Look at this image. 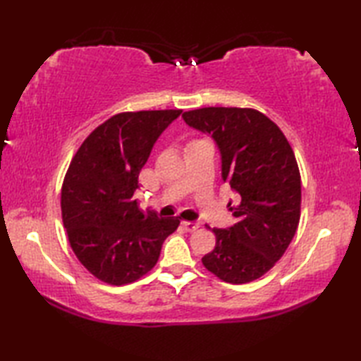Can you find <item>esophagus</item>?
<instances>
[{
  "label": "esophagus",
  "instance_id": "34e87169",
  "mask_svg": "<svg viewBox=\"0 0 361 361\" xmlns=\"http://www.w3.org/2000/svg\"><path fill=\"white\" fill-rule=\"evenodd\" d=\"M181 225L188 233H194L198 228H200V224H197V221H181Z\"/></svg>",
  "mask_w": 361,
  "mask_h": 361
}]
</instances>
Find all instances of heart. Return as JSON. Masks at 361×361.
<instances>
[{"instance_id": "b5f03b06", "label": "heart", "mask_w": 361, "mask_h": 361, "mask_svg": "<svg viewBox=\"0 0 361 361\" xmlns=\"http://www.w3.org/2000/svg\"><path fill=\"white\" fill-rule=\"evenodd\" d=\"M198 141H203V140H194V141H190L189 144H194V142H198Z\"/></svg>"}]
</instances>
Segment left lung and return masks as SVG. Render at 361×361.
<instances>
[{
    "mask_svg": "<svg viewBox=\"0 0 361 361\" xmlns=\"http://www.w3.org/2000/svg\"><path fill=\"white\" fill-rule=\"evenodd\" d=\"M183 119L212 135L221 176L240 197L231 208L235 225L212 229L216 247L202 262L225 282L256 281L282 257L299 225L301 173L293 149L282 130L255 109L204 106L185 111Z\"/></svg>",
    "mask_w": 361,
    "mask_h": 361,
    "instance_id": "left-lung-1",
    "label": "left lung"
}]
</instances>
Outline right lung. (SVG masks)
<instances>
[{
  "mask_svg": "<svg viewBox=\"0 0 361 361\" xmlns=\"http://www.w3.org/2000/svg\"><path fill=\"white\" fill-rule=\"evenodd\" d=\"M181 110L124 111L96 127L73 157L62 185V220L79 262L110 286H127L157 265L180 225L137 209V176L161 132Z\"/></svg>",
  "mask_w": 361,
  "mask_h": 361,
  "instance_id": "right-lung-1",
  "label": "right lung"
}]
</instances>
